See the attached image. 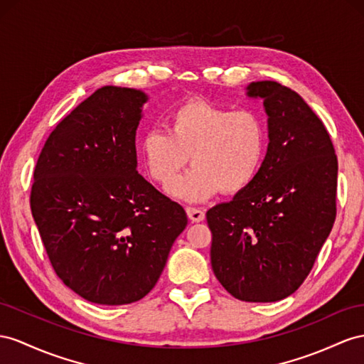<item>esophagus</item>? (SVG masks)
I'll list each match as a JSON object with an SVG mask.
<instances>
[{"label":"esophagus","mask_w":364,"mask_h":364,"mask_svg":"<svg viewBox=\"0 0 364 364\" xmlns=\"http://www.w3.org/2000/svg\"><path fill=\"white\" fill-rule=\"evenodd\" d=\"M186 213H188V217L192 223H200L206 218V213L198 208H186Z\"/></svg>","instance_id":"34e87169"}]
</instances>
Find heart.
I'll list each match as a JSON object with an SVG mask.
<instances>
[{
    "mask_svg": "<svg viewBox=\"0 0 364 364\" xmlns=\"http://www.w3.org/2000/svg\"><path fill=\"white\" fill-rule=\"evenodd\" d=\"M266 143L264 123L254 110L193 100L172 110L167 132L147 130L139 151L147 173L163 186L191 158L193 167L169 192L186 201H203L220 189L234 195L249 188L262 169Z\"/></svg>",
    "mask_w": 364,
    "mask_h": 364,
    "instance_id": "obj_1",
    "label": "heart"
}]
</instances>
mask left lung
I'll use <instances>...</instances> for the list:
<instances>
[{
	"label": "left lung",
	"instance_id": "obj_1",
	"mask_svg": "<svg viewBox=\"0 0 364 364\" xmlns=\"http://www.w3.org/2000/svg\"><path fill=\"white\" fill-rule=\"evenodd\" d=\"M246 90L263 100L267 152L249 188L208 210L210 263L230 295L271 303L301 286L331 234L338 161L321 119L296 92L277 81Z\"/></svg>",
	"mask_w": 364,
	"mask_h": 364
}]
</instances>
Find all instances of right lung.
Wrapping results in <instances>:
<instances>
[{"instance_id": "1", "label": "right lung", "mask_w": 364, "mask_h": 364, "mask_svg": "<svg viewBox=\"0 0 364 364\" xmlns=\"http://www.w3.org/2000/svg\"><path fill=\"white\" fill-rule=\"evenodd\" d=\"M147 95L105 86L61 119L33 172L31 209L52 267L97 304L152 291L188 217L136 171Z\"/></svg>"}]
</instances>
